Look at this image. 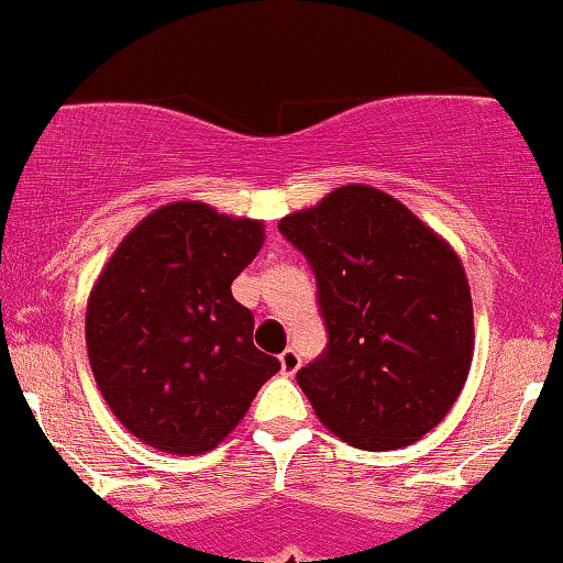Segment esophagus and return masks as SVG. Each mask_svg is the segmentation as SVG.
<instances>
[{
	"instance_id": "esophagus-1",
	"label": "esophagus",
	"mask_w": 563,
	"mask_h": 563,
	"mask_svg": "<svg viewBox=\"0 0 563 563\" xmlns=\"http://www.w3.org/2000/svg\"><path fill=\"white\" fill-rule=\"evenodd\" d=\"M298 366H301V358H298V353L294 347H288V351L280 353V368L286 376H294L298 372Z\"/></svg>"
}]
</instances>
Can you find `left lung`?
<instances>
[{
	"label": "left lung",
	"mask_w": 563,
	"mask_h": 563,
	"mask_svg": "<svg viewBox=\"0 0 563 563\" xmlns=\"http://www.w3.org/2000/svg\"><path fill=\"white\" fill-rule=\"evenodd\" d=\"M277 229L317 277L327 347L296 382L319 421L366 452L421 439L473 361V298L454 249L366 184L330 191Z\"/></svg>",
	"instance_id": "obj_1"
}]
</instances>
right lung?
I'll list each match as a JSON object with an SVG mask.
<instances>
[{
    "instance_id": "obj_1",
    "label": "right lung",
    "mask_w": 563,
    "mask_h": 563,
    "mask_svg": "<svg viewBox=\"0 0 563 563\" xmlns=\"http://www.w3.org/2000/svg\"><path fill=\"white\" fill-rule=\"evenodd\" d=\"M262 244V220L187 199L140 220L98 275L85 311L92 376L119 423L153 450L210 452L280 372L231 294Z\"/></svg>"
}]
</instances>
